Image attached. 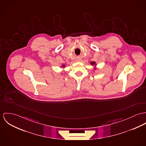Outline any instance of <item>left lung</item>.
<instances>
[{
  "label": "left lung",
  "mask_w": 146,
  "mask_h": 146,
  "mask_svg": "<svg viewBox=\"0 0 146 146\" xmlns=\"http://www.w3.org/2000/svg\"><path fill=\"white\" fill-rule=\"evenodd\" d=\"M90 65L91 66H95V67H94V70H95V69H97V64H96V62H91L90 63Z\"/></svg>",
  "instance_id": "1"
}]
</instances>
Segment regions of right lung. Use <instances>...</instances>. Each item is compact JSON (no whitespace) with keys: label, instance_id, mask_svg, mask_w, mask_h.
<instances>
[{"label":"right lung","instance_id":"right-lung-1","mask_svg":"<svg viewBox=\"0 0 146 146\" xmlns=\"http://www.w3.org/2000/svg\"><path fill=\"white\" fill-rule=\"evenodd\" d=\"M65 67H66V66H65V64H63V65H62L61 67H60V68H65Z\"/></svg>","mask_w":146,"mask_h":146}]
</instances>
